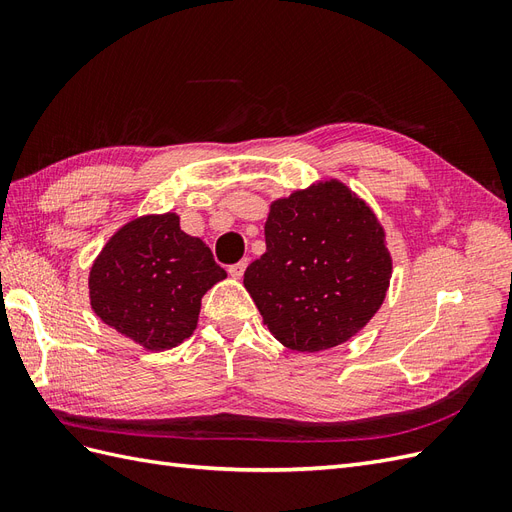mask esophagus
<instances>
[{"instance_id":"obj_1","label":"esophagus","mask_w":512,"mask_h":512,"mask_svg":"<svg viewBox=\"0 0 512 512\" xmlns=\"http://www.w3.org/2000/svg\"><path fill=\"white\" fill-rule=\"evenodd\" d=\"M245 267H247V260H241V262H237V265H230L228 267V275L235 277V280H241Z\"/></svg>"}]
</instances>
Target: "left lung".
Returning a JSON list of instances; mask_svg holds the SVG:
<instances>
[{
	"mask_svg": "<svg viewBox=\"0 0 512 512\" xmlns=\"http://www.w3.org/2000/svg\"><path fill=\"white\" fill-rule=\"evenodd\" d=\"M267 252L245 269L262 322L282 346L322 352L348 342L376 316L393 277L386 232L339 179L275 198Z\"/></svg>",
	"mask_w": 512,
	"mask_h": 512,
	"instance_id": "1",
	"label": "left lung"
}]
</instances>
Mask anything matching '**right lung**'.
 <instances>
[{"instance_id":"1","label":"right lung","mask_w":512,"mask_h":512,"mask_svg":"<svg viewBox=\"0 0 512 512\" xmlns=\"http://www.w3.org/2000/svg\"><path fill=\"white\" fill-rule=\"evenodd\" d=\"M224 277L177 213H147L117 228L91 262L89 305L123 337L162 352L194 333L200 301Z\"/></svg>"}]
</instances>
